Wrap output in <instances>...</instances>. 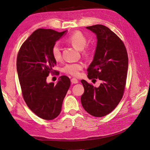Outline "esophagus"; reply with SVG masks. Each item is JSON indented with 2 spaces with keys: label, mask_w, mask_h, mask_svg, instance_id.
<instances>
[{
  "label": "esophagus",
  "mask_w": 150,
  "mask_h": 150,
  "mask_svg": "<svg viewBox=\"0 0 150 150\" xmlns=\"http://www.w3.org/2000/svg\"><path fill=\"white\" fill-rule=\"evenodd\" d=\"M71 82H72V83H73V84H77V83H78V80L76 79V78L71 79Z\"/></svg>",
  "instance_id": "34e87169"
}]
</instances>
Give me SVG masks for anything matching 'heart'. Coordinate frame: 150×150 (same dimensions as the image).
Returning a JSON list of instances; mask_svg holds the SVG:
<instances>
[{
  "mask_svg": "<svg viewBox=\"0 0 150 150\" xmlns=\"http://www.w3.org/2000/svg\"><path fill=\"white\" fill-rule=\"evenodd\" d=\"M66 42L74 46L79 50H82V53L86 56L91 54L92 49L89 46H86L87 38L80 31H76L66 38ZM51 54L56 61H59L62 59V48L58 42H56L51 48ZM84 64L82 63H71L65 65L63 68V71L67 74L73 76H78L80 71L83 69Z\"/></svg>",
  "mask_w": 150,
  "mask_h": 150,
  "instance_id": "1",
  "label": "heart"
}]
</instances>
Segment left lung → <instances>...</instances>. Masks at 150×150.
Here are the masks:
<instances>
[{"mask_svg": "<svg viewBox=\"0 0 150 150\" xmlns=\"http://www.w3.org/2000/svg\"><path fill=\"white\" fill-rule=\"evenodd\" d=\"M86 28L95 33L97 38L94 59L87 69V77L89 79H99L102 83L96 87L81 80L84 92L81 100L87 112L94 117H101L114 110L123 96L128 54L122 40L105 26L95 25Z\"/></svg>", "mask_w": 150, "mask_h": 150, "instance_id": "8db88e82", "label": "left lung"}]
</instances>
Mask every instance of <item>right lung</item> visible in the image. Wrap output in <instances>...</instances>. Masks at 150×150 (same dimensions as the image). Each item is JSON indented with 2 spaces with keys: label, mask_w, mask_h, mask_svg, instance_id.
<instances>
[{
  "label": "right lung",
  "mask_w": 150,
  "mask_h": 150,
  "mask_svg": "<svg viewBox=\"0 0 150 150\" xmlns=\"http://www.w3.org/2000/svg\"><path fill=\"white\" fill-rule=\"evenodd\" d=\"M66 31L37 29L25 41L17 54V69L23 99L30 109L44 120H53L59 115L71 85L66 76H61L56 85L46 81L50 73H57L53 69L56 61L51 48Z\"/></svg>",
  "instance_id": "right-lung-1"
}]
</instances>
